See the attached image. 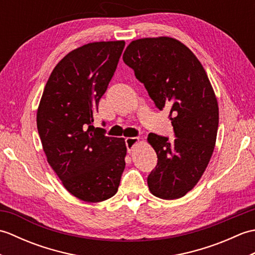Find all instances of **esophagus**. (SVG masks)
Returning <instances> with one entry per match:
<instances>
[{
	"instance_id": "34e87169",
	"label": "esophagus",
	"mask_w": 255,
	"mask_h": 255,
	"mask_svg": "<svg viewBox=\"0 0 255 255\" xmlns=\"http://www.w3.org/2000/svg\"><path fill=\"white\" fill-rule=\"evenodd\" d=\"M138 141H139V138H126L125 139V143H126L128 153L131 152V150L133 149L134 144H136Z\"/></svg>"
}]
</instances>
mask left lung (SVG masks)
I'll return each instance as SVG.
<instances>
[{"label": "left lung", "mask_w": 255, "mask_h": 255, "mask_svg": "<svg viewBox=\"0 0 255 255\" xmlns=\"http://www.w3.org/2000/svg\"><path fill=\"white\" fill-rule=\"evenodd\" d=\"M143 83L156 108H170L176 137L149 133L158 163L148 186L162 199L183 197L196 185L207 167L217 138L219 110L202 63L181 41L170 37L131 41L123 56Z\"/></svg>", "instance_id": "1"}]
</instances>
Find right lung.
Masks as SVG:
<instances>
[{"label": "right lung", "instance_id": "1", "mask_svg": "<svg viewBox=\"0 0 255 255\" xmlns=\"http://www.w3.org/2000/svg\"><path fill=\"white\" fill-rule=\"evenodd\" d=\"M124 47L123 40L100 41L68 53L51 72L38 107L48 163L67 191L84 202L114 196L126 165L125 140L93 125Z\"/></svg>", "mask_w": 255, "mask_h": 255}]
</instances>
